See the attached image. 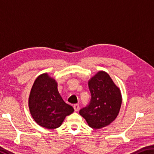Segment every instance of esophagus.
<instances>
[{
    "mask_svg": "<svg viewBox=\"0 0 154 154\" xmlns=\"http://www.w3.org/2000/svg\"><path fill=\"white\" fill-rule=\"evenodd\" d=\"M73 108H74L75 111H79V105L76 104V105H73Z\"/></svg>",
    "mask_w": 154,
    "mask_h": 154,
    "instance_id": "1",
    "label": "esophagus"
}]
</instances>
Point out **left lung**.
I'll list each match as a JSON object with an SVG mask.
<instances>
[{"label": "left lung", "instance_id": "8db88e82", "mask_svg": "<svg viewBox=\"0 0 154 154\" xmlns=\"http://www.w3.org/2000/svg\"><path fill=\"white\" fill-rule=\"evenodd\" d=\"M91 100L79 114L94 129H100L112 123L120 110L122 98L119 88L109 75L100 71L88 81Z\"/></svg>", "mask_w": 154, "mask_h": 154}]
</instances>
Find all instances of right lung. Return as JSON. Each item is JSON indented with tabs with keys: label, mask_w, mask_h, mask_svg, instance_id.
<instances>
[{
	"label": "right lung",
	"mask_w": 154,
	"mask_h": 154,
	"mask_svg": "<svg viewBox=\"0 0 154 154\" xmlns=\"http://www.w3.org/2000/svg\"><path fill=\"white\" fill-rule=\"evenodd\" d=\"M28 107L36 124L51 130L60 126L65 118L74 111L61 97L56 79L47 72L38 75L34 82Z\"/></svg>",
	"instance_id": "add662e5"
}]
</instances>
